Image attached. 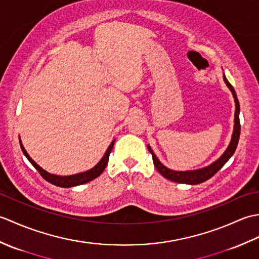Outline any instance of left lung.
<instances>
[{
  "mask_svg": "<svg viewBox=\"0 0 259 259\" xmlns=\"http://www.w3.org/2000/svg\"><path fill=\"white\" fill-rule=\"evenodd\" d=\"M224 80H225V82H226V84L230 89V91H232L234 99H235V103H236L234 133H233V137H232V141H230L227 150L224 152V155L219 158L217 161H214L213 163L210 164V166H208L206 168H202L199 170H192V171H174V170H170V169L164 167L163 164L158 160V158L151 150L150 146H148V150L150 151L151 156H152L153 164H155L156 169L163 176L164 178L175 181V183H179V184H188V185L201 184V183H203V181L210 179L214 174L218 172L219 170L224 167V164L229 160V158L234 155L236 148H237V145H238L239 135H240V122H239V110L240 109H239L238 99H237V96H236V92L234 90L233 85L229 83L225 75H224Z\"/></svg>",
  "mask_w": 259,
  "mask_h": 259,
  "instance_id": "8db88e82",
  "label": "left lung"
}]
</instances>
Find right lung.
Here are the masks:
<instances>
[{"instance_id": "obj_1", "label": "right lung", "mask_w": 259, "mask_h": 259, "mask_svg": "<svg viewBox=\"0 0 259 259\" xmlns=\"http://www.w3.org/2000/svg\"><path fill=\"white\" fill-rule=\"evenodd\" d=\"M21 142V141H20ZM114 141L111 142V145L109 146L108 150L104 153L103 158L100 160L97 166L95 168H92L90 170H88L85 172H82V174H78V175H73V176H64V177H61V176H56V175H51L47 172L46 170H43L40 166H37V164L32 160L31 157L27 155V152L25 151L24 147L21 146V149L23 151V153L25 155V157L27 158V160H29L32 166L34 167L40 175L42 176L43 178H45L49 183L54 185V186H58V187H62V188H69V187H73V186H79V185H83L85 183H89V181L96 179L97 177H99L102 174V171L104 170V168L107 167L108 161H109V156H110V152L112 150V147H113Z\"/></svg>"}]
</instances>
